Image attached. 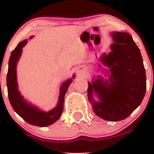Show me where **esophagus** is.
Wrapping results in <instances>:
<instances>
[{"mask_svg":"<svg viewBox=\"0 0 154 154\" xmlns=\"http://www.w3.org/2000/svg\"><path fill=\"white\" fill-rule=\"evenodd\" d=\"M77 74L78 75H84L85 73V67H83V66H78L77 67Z\"/></svg>","mask_w":154,"mask_h":154,"instance_id":"obj_1","label":"esophagus"}]
</instances>
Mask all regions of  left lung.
<instances>
[{
  "label": "left lung",
  "instance_id": "1",
  "mask_svg": "<svg viewBox=\"0 0 154 154\" xmlns=\"http://www.w3.org/2000/svg\"><path fill=\"white\" fill-rule=\"evenodd\" d=\"M111 52L100 61L109 68V80L98 77L88 82V97L97 116L110 122L126 119L143 99L146 76L139 48L128 32H114ZM107 72L109 71L107 70ZM99 102L93 98V93Z\"/></svg>",
  "mask_w": 154,
  "mask_h": 154
}]
</instances>
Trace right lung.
Segmentation results:
<instances>
[{"mask_svg": "<svg viewBox=\"0 0 154 154\" xmlns=\"http://www.w3.org/2000/svg\"><path fill=\"white\" fill-rule=\"evenodd\" d=\"M32 37V36H31V38ZM26 39L20 42L11 54L6 77L8 98L14 110L23 119L25 120L26 122L35 126L47 127L56 122L62 114L64 95L68 90L69 86L72 82V79H67L61 85L57 106L50 111L45 112L26 102L19 93L17 81V63L22 54V48L26 45ZM72 77L75 78V75Z\"/></svg>", "mask_w": 154, "mask_h": 154, "instance_id": "obj_1", "label": "right lung"}]
</instances>
